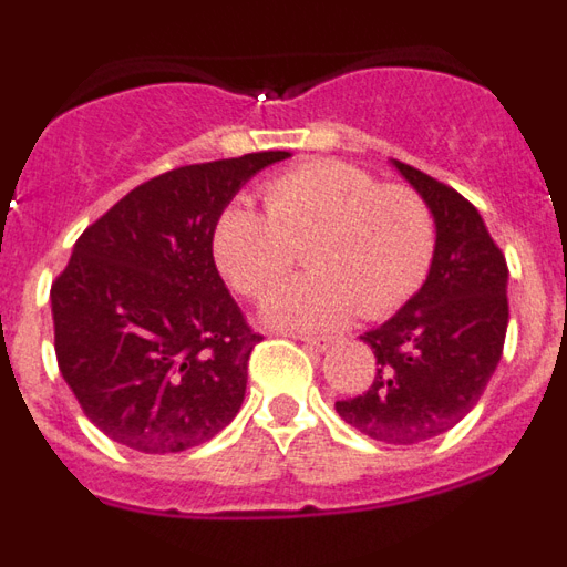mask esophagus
Instances as JSON below:
<instances>
[{"instance_id": "esophagus-1", "label": "esophagus", "mask_w": 567, "mask_h": 567, "mask_svg": "<svg viewBox=\"0 0 567 567\" xmlns=\"http://www.w3.org/2000/svg\"><path fill=\"white\" fill-rule=\"evenodd\" d=\"M303 346L307 349H315V352H327L329 346H332V338H307V334H300Z\"/></svg>"}]
</instances>
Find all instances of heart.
<instances>
[{"mask_svg": "<svg viewBox=\"0 0 567 567\" xmlns=\"http://www.w3.org/2000/svg\"><path fill=\"white\" fill-rule=\"evenodd\" d=\"M267 213L233 204L215 224L213 249L224 275L264 298L309 249L312 275L264 303L267 323L323 332L352 318H383L429 278L437 247L434 215L417 189L383 184L358 164L323 158L289 167L264 187Z\"/></svg>", "mask_w": 567, "mask_h": 567, "instance_id": "b5f03b06", "label": "heart"}]
</instances>
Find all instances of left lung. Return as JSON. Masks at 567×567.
<instances>
[{
  "instance_id": "1",
  "label": "left lung",
  "mask_w": 567,
  "mask_h": 567,
  "mask_svg": "<svg viewBox=\"0 0 567 567\" xmlns=\"http://www.w3.org/2000/svg\"><path fill=\"white\" fill-rule=\"evenodd\" d=\"M394 167L432 209L437 247L423 289L360 334L378 358L372 385L334 409L365 437L412 445L454 429L483 398L508 329V264L457 189L403 162Z\"/></svg>"
}]
</instances>
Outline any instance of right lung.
<instances>
[{
    "mask_svg": "<svg viewBox=\"0 0 567 567\" xmlns=\"http://www.w3.org/2000/svg\"><path fill=\"white\" fill-rule=\"evenodd\" d=\"M287 150L187 164L130 189L79 235L53 287L59 372L90 423L144 454L233 423L255 343L213 258L215 224Z\"/></svg>",
    "mask_w": 567,
    "mask_h": 567,
    "instance_id": "1",
    "label": "right lung"
}]
</instances>
